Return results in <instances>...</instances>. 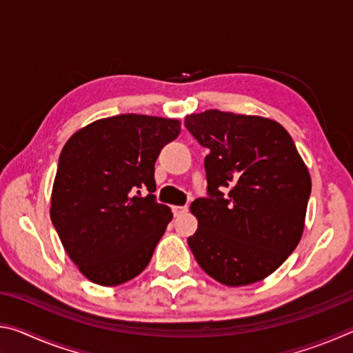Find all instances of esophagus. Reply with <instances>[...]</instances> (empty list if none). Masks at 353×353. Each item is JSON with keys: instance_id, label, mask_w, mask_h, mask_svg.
I'll return each mask as SVG.
<instances>
[{"instance_id": "34e87169", "label": "esophagus", "mask_w": 353, "mask_h": 353, "mask_svg": "<svg viewBox=\"0 0 353 353\" xmlns=\"http://www.w3.org/2000/svg\"><path fill=\"white\" fill-rule=\"evenodd\" d=\"M185 212H188L187 205H174V207H172V213H174V216H179V214H182Z\"/></svg>"}]
</instances>
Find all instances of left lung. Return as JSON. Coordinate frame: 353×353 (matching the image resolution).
Returning a JSON list of instances; mask_svg holds the SVG:
<instances>
[{
  "label": "left lung",
  "mask_w": 353,
  "mask_h": 353,
  "mask_svg": "<svg viewBox=\"0 0 353 353\" xmlns=\"http://www.w3.org/2000/svg\"><path fill=\"white\" fill-rule=\"evenodd\" d=\"M185 128L208 148L207 198L191 202L196 261L227 286L260 282L301 241L312 179L290 134L272 119L205 110Z\"/></svg>",
  "instance_id": "obj_1"
}]
</instances>
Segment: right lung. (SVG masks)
Returning <instances> with one entry per match:
<instances>
[{"instance_id":"right-lung-1","label":"right lung","mask_w":353,"mask_h":353,"mask_svg":"<svg viewBox=\"0 0 353 353\" xmlns=\"http://www.w3.org/2000/svg\"><path fill=\"white\" fill-rule=\"evenodd\" d=\"M179 134L177 119L124 113L98 119L65 143L51 221L70 259L93 283H126L151 261L172 219L171 208L152 194L154 165Z\"/></svg>"}]
</instances>
